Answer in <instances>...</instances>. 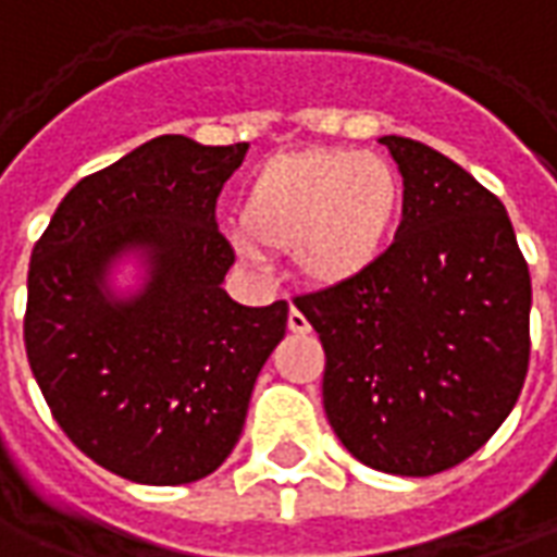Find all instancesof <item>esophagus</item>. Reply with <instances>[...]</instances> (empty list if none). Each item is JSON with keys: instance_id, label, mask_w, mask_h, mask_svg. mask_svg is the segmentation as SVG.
Masks as SVG:
<instances>
[{"instance_id": "obj_1", "label": "esophagus", "mask_w": 557, "mask_h": 557, "mask_svg": "<svg viewBox=\"0 0 557 557\" xmlns=\"http://www.w3.org/2000/svg\"><path fill=\"white\" fill-rule=\"evenodd\" d=\"M286 325H289L292 334H307V332H310V322H307V317L301 313V310H298V307H292V310H289V322H286Z\"/></svg>"}]
</instances>
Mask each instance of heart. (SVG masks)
Returning <instances> with one entry per match:
<instances>
[{"label": "heart", "instance_id": "obj_1", "mask_svg": "<svg viewBox=\"0 0 557 557\" xmlns=\"http://www.w3.org/2000/svg\"><path fill=\"white\" fill-rule=\"evenodd\" d=\"M404 208V181L380 153L313 147L280 153L252 174L240 205V250H295L317 286H341L380 262Z\"/></svg>", "mask_w": 557, "mask_h": 557}]
</instances>
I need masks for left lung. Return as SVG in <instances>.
<instances>
[{"label":"left lung","instance_id":"obj_1","mask_svg":"<svg viewBox=\"0 0 557 557\" xmlns=\"http://www.w3.org/2000/svg\"><path fill=\"white\" fill-rule=\"evenodd\" d=\"M404 220L380 262L295 307L325 349L322 404L361 465L434 476L516 407L531 359V274L495 193L428 144L386 135Z\"/></svg>","mask_w":557,"mask_h":557}]
</instances>
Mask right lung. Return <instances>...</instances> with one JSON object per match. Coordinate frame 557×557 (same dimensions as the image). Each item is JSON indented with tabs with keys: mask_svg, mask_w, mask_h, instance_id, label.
Masks as SVG:
<instances>
[{
	"mask_svg": "<svg viewBox=\"0 0 557 557\" xmlns=\"http://www.w3.org/2000/svg\"><path fill=\"white\" fill-rule=\"evenodd\" d=\"M247 144L159 135L84 177L38 238L23 341L50 413L116 476L184 485L235 449L256 376L286 334L289 305L244 307L216 198ZM138 255L148 277L114 296L107 274Z\"/></svg>",
	"mask_w": 557,
	"mask_h": 557,
	"instance_id": "right-lung-1",
	"label": "right lung"
}]
</instances>
